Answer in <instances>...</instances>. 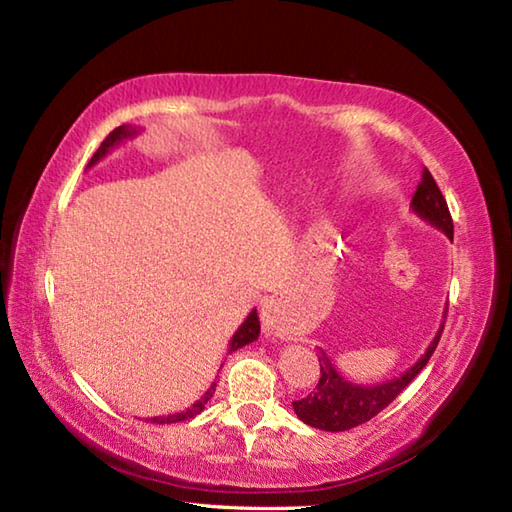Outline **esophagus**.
Segmentation results:
<instances>
[{"label":"esophagus","mask_w":512,"mask_h":512,"mask_svg":"<svg viewBox=\"0 0 512 512\" xmlns=\"http://www.w3.org/2000/svg\"><path fill=\"white\" fill-rule=\"evenodd\" d=\"M262 326H264V333L273 335V337L286 335L282 308H279L277 299H266V302L262 304Z\"/></svg>","instance_id":"esophagus-1"}]
</instances>
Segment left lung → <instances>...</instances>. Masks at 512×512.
I'll return each mask as SVG.
<instances>
[{"instance_id":"1","label":"left lung","mask_w":512,"mask_h":512,"mask_svg":"<svg viewBox=\"0 0 512 512\" xmlns=\"http://www.w3.org/2000/svg\"><path fill=\"white\" fill-rule=\"evenodd\" d=\"M410 208H413V213L422 217L424 222L433 224L435 228L442 230V233H446V237L453 242V217H450L442 190L435 184V179L430 175L428 168H424L422 182H419L415 190ZM442 330L444 324L439 326L435 339L426 348V353L419 357L413 366L404 370L399 377H393L388 379V382L375 386L348 382V379L337 373V368L330 362L328 355L319 348V382L313 393L293 402L295 415L302 419L304 424L319 430H328V433H339V430H350L359 424H366L368 419L382 413V410L393 402V399L402 393L419 373H422V368L428 364L430 355L435 353L439 337H442Z\"/></svg>"}]
</instances>
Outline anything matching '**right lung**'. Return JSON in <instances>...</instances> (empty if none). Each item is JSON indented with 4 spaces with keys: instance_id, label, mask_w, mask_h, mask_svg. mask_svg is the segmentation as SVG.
Returning <instances> with one entry per match:
<instances>
[{
    "instance_id": "right-lung-1",
    "label": "right lung",
    "mask_w": 512,
    "mask_h": 512,
    "mask_svg": "<svg viewBox=\"0 0 512 512\" xmlns=\"http://www.w3.org/2000/svg\"><path fill=\"white\" fill-rule=\"evenodd\" d=\"M139 133L137 128H133V126H119V128H115L113 133H110L104 142H102V146L97 148V153L90 157V162H88V166L86 168H90V166H95L99 159H104L110 150H113L119 142H124V139H130V137H135ZM259 337V317H257V310H250V315L246 317V322L237 328V333L233 335V339H230V353H233V350H237V348H242V346H246V344H250V342H255V339ZM215 382L210 384V388L206 390V393L197 399V402L190 406V408H186V410H182V413H173V415H162V417H150V419H146V422H153V424H175V422H186V419H193L195 415H199L204 410V406L208 404V399L213 397V393H215Z\"/></svg>"
}]
</instances>
